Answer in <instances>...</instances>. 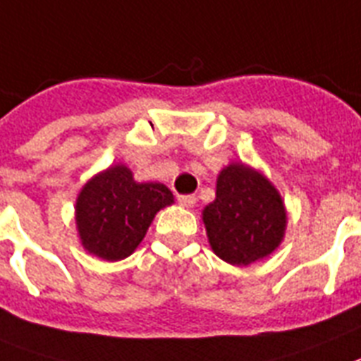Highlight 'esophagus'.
Masks as SVG:
<instances>
[{"label": "esophagus", "mask_w": 361, "mask_h": 361, "mask_svg": "<svg viewBox=\"0 0 361 361\" xmlns=\"http://www.w3.org/2000/svg\"><path fill=\"white\" fill-rule=\"evenodd\" d=\"M177 201L183 204V207L186 208H192L193 204H195V201H197V197L195 195H178Z\"/></svg>", "instance_id": "obj_1"}]
</instances>
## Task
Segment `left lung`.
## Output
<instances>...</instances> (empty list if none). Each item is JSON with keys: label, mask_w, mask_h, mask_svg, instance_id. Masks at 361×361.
<instances>
[{"label": "left lung", "mask_w": 361, "mask_h": 361, "mask_svg": "<svg viewBox=\"0 0 361 361\" xmlns=\"http://www.w3.org/2000/svg\"><path fill=\"white\" fill-rule=\"evenodd\" d=\"M208 243L223 262L243 267L264 260L284 240L288 210L266 175L243 162L219 171L216 199L202 210Z\"/></svg>", "instance_id": "left-lung-1"}]
</instances>
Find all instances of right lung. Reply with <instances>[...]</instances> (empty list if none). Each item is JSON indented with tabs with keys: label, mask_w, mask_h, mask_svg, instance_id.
<instances>
[{
	"label": "right lung",
	"mask_w": 361,
	"mask_h": 361,
	"mask_svg": "<svg viewBox=\"0 0 361 361\" xmlns=\"http://www.w3.org/2000/svg\"><path fill=\"white\" fill-rule=\"evenodd\" d=\"M173 202L166 184L138 183L125 164H114L94 175L77 195L80 245L101 260H123L142 243L154 216Z\"/></svg>",
	"instance_id": "obj_1"
}]
</instances>
